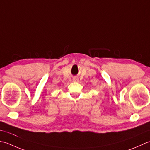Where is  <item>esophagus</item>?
I'll use <instances>...</instances> for the list:
<instances>
[{
  "mask_svg": "<svg viewBox=\"0 0 150 150\" xmlns=\"http://www.w3.org/2000/svg\"><path fill=\"white\" fill-rule=\"evenodd\" d=\"M73 81H75V82H79V78H77V77H74L73 78Z\"/></svg>",
  "mask_w": 150,
  "mask_h": 150,
  "instance_id": "esophagus-1",
  "label": "esophagus"
}]
</instances>
